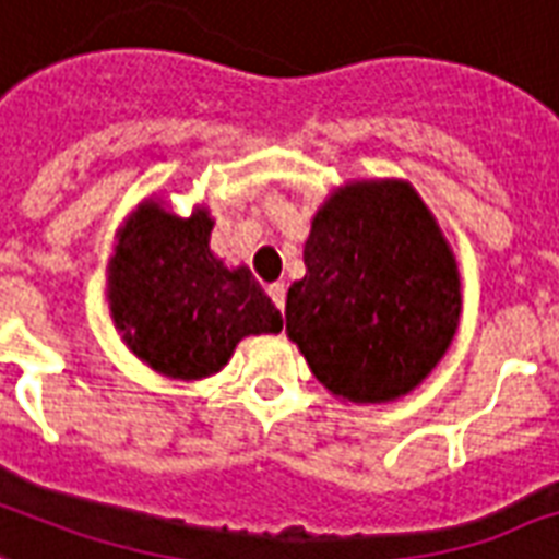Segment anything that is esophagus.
Here are the masks:
<instances>
[{"label": "esophagus", "instance_id": "esophagus-1", "mask_svg": "<svg viewBox=\"0 0 559 559\" xmlns=\"http://www.w3.org/2000/svg\"><path fill=\"white\" fill-rule=\"evenodd\" d=\"M270 296L272 301H275V308L284 310V305H287V287H284V284H272Z\"/></svg>", "mask_w": 559, "mask_h": 559}]
</instances>
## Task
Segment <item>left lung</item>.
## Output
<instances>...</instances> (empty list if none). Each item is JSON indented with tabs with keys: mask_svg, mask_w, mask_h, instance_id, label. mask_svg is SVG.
I'll return each instance as SVG.
<instances>
[{
	"mask_svg": "<svg viewBox=\"0 0 559 559\" xmlns=\"http://www.w3.org/2000/svg\"><path fill=\"white\" fill-rule=\"evenodd\" d=\"M305 266L287 293V334L331 393L390 402L440 364L460 317L457 263L413 187L336 190Z\"/></svg>",
	"mask_w": 559,
	"mask_h": 559,
	"instance_id": "1",
	"label": "left lung"
}]
</instances>
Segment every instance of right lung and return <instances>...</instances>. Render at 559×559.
Segmentation results:
<instances>
[{"instance_id":"add662e5","label":"right lung","mask_w":559,"mask_h":559,"mask_svg":"<svg viewBox=\"0 0 559 559\" xmlns=\"http://www.w3.org/2000/svg\"><path fill=\"white\" fill-rule=\"evenodd\" d=\"M213 223L140 207L119 234L110 272L114 322L131 352L169 378L219 372L249 334H278L281 310L246 266L228 270L207 249Z\"/></svg>"}]
</instances>
